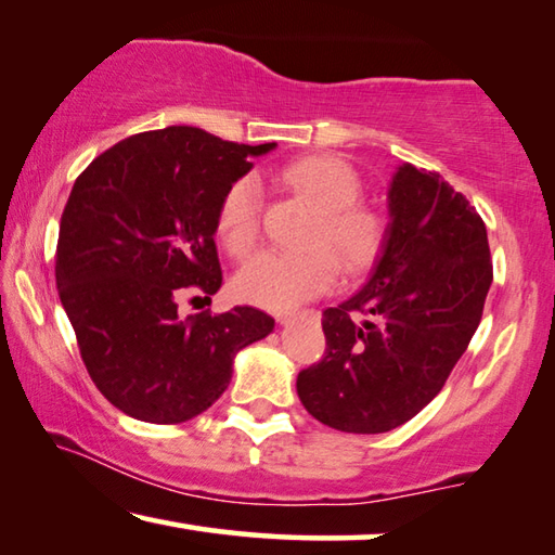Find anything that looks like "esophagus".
<instances>
[{"instance_id": "esophagus-1", "label": "esophagus", "mask_w": 555, "mask_h": 555, "mask_svg": "<svg viewBox=\"0 0 555 555\" xmlns=\"http://www.w3.org/2000/svg\"><path fill=\"white\" fill-rule=\"evenodd\" d=\"M293 320H295V314H289V312H280V314H278L280 325H287V322H293Z\"/></svg>"}]
</instances>
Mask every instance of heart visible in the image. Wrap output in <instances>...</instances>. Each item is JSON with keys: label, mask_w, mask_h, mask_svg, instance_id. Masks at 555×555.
Wrapping results in <instances>:
<instances>
[{"label": "heart", "mask_w": 555, "mask_h": 555, "mask_svg": "<svg viewBox=\"0 0 555 555\" xmlns=\"http://www.w3.org/2000/svg\"><path fill=\"white\" fill-rule=\"evenodd\" d=\"M289 191L300 195L320 212L305 255L258 253L237 270L235 295L243 302L285 312L335 285L339 266L347 272H362L372 266L382 248L385 223L379 212L362 206V181L357 170L335 156H307L289 164L280 173ZM262 189L255 176H243L228 185L218 206V237L223 248L243 258L253 250L260 233ZM327 247L338 255L324 250Z\"/></svg>", "instance_id": "heart-1"}]
</instances>
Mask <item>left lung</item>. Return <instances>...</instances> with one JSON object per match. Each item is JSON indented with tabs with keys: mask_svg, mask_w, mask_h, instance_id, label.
Masks as SVG:
<instances>
[{
	"mask_svg": "<svg viewBox=\"0 0 555 555\" xmlns=\"http://www.w3.org/2000/svg\"><path fill=\"white\" fill-rule=\"evenodd\" d=\"M387 208L370 280L322 312L325 357L297 374L302 406L337 431L382 434L420 414L472 343L493 280L481 216L439 173L402 164Z\"/></svg>",
	"mask_w": 555,
	"mask_h": 555,
	"instance_id": "1",
	"label": "left lung"
}]
</instances>
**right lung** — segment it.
Masks as SVG:
<instances>
[{
  "label": "right lung",
  "instance_id": "obj_1",
  "mask_svg": "<svg viewBox=\"0 0 555 555\" xmlns=\"http://www.w3.org/2000/svg\"><path fill=\"white\" fill-rule=\"evenodd\" d=\"M275 143L195 126L135 133L76 178L56 243V287L93 385L133 420L181 424L216 402L243 347L275 320L255 307L178 314L183 287L223 285L216 220L228 185Z\"/></svg>",
  "mask_w": 555,
  "mask_h": 555
}]
</instances>
